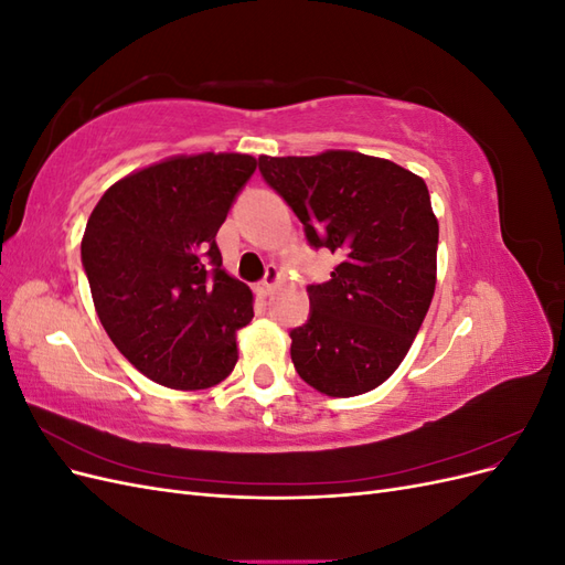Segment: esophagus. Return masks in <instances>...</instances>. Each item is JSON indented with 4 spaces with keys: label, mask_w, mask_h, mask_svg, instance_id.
Here are the masks:
<instances>
[{
    "label": "esophagus",
    "mask_w": 565,
    "mask_h": 565,
    "mask_svg": "<svg viewBox=\"0 0 565 565\" xmlns=\"http://www.w3.org/2000/svg\"><path fill=\"white\" fill-rule=\"evenodd\" d=\"M280 282V270L276 268V266H268V270H266V278L256 285V289H259V295L262 297H268L273 289H276V285Z\"/></svg>",
    "instance_id": "34e87169"
}]
</instances>
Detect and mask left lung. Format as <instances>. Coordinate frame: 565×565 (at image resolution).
I'll use <instances>...</instances> for the list:
<instances>
[{"mask_svg":"<svg viewBox=\"0 0 565 565\" xmlns=\"http://www.w3.org/2000/svg\"><path fill=\"white\" fill-rule=\"evenodd\" d=\"M256 164L309 245L341 256L328 282L306 287L309 320L289 332L299 377L332 398L377 388L403 363L434 299L429 188L396 162L353 150L262 156Z\"/></svg>","mask_w":565,"mask_h":565,"instance_id":"8db88e82","label":"left lung"}]
</instances>
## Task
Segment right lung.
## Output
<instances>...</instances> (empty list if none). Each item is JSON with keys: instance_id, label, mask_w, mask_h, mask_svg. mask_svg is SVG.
Wrapping results in <instances>:
<instances>
[{"instance_id": "add662e5", "label": "right lung", "mask_w": 565, "mask_h": 565, "mask_svg": "<svg viewBox=\"0 0 565 565\" xmlns=\"http://www.w3.org/2000/svg\"><path fill=\"white\" fill-rule=\"evenodd\" d=\"M256 160L241 152L177 156L113 183L82 237L100 324L148 380L198 391L237 363L252 289L221 268L216 233Z\"/></svg>"}]
</instances>
